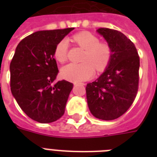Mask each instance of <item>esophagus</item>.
<instances>
[{"mask_svg":"<svg viewBox=\"0 0 157 157\" xmlns=\"http://www.w3.org/2000/svg\"><path fill=\"white\" fill-rule=\"evenodd\" d=\"M81 84H82L83 86H85V85H86V84H84V83H81ZM75 85H76V83H75Z\"/></svg>","mask_w":157,"mask_h":157,"instance_id":"1","label":"esophagus"}]
</instances>
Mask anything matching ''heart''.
Instances as JSON below:
<instances>
[{
  "label": "heart",
  "instance_id": "heart-1",
  "mask_svg": "<svg viewBox=\"0 0 157 157\" xmlns=\"http://www.w3.org/2000/svg\"><path fill=\"white\" fill-rule=\"evenodd\" d=\"M74 40L86 50L81 63H68L61 70L62 76L66 80L80 82L91 78L94 68L98 71L106 69L111 60L112 51L107 43L99 42L97 36L89 32H82L74 36ZM67 54V40L63 39L57 44L54 55L57 61L63 63Z\"/></svg>",
  "mask_w": 157,
  "mask_h": 157
}]
</instances>
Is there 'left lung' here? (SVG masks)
<instances>
[{
	"label": "left lung",
	"instance_id": "1",
	"mask_svg": "<svg viewBox=\"0 0 157 157\" xmlns=\"http://www.w3.org/2000/svg\"><path fill=\"white\" fill-rule=\"evenodd\" d=\"M97 32L107 40L112 57L104 72L87 84L86 98L94 117L112 121L124 114L136 98L139 56L134 43L119 31L98 28Z\"/></svg>",
	"mask_w": 157,
	"mask_h": 157
}]
</instances>
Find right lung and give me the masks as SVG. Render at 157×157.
<instances>
[{"instance_id": "obj_1", "label": "right lung", "mask_w": 157, "mask_h": 157, "mask_svg": "<svg viewBox=\"0 0 157 157\" xmlns=\"http://www.w3.org/2000/svg\"><path fill=\"white\" fill-rule=\"evenodd\" d=\"M73 29L38 31L16 48L10 66L11 92L21 109L36 121L51 123L65 112L73 84L63 80L53 85L59 72L54 52Z\"/></svg>"}]
</instances>
